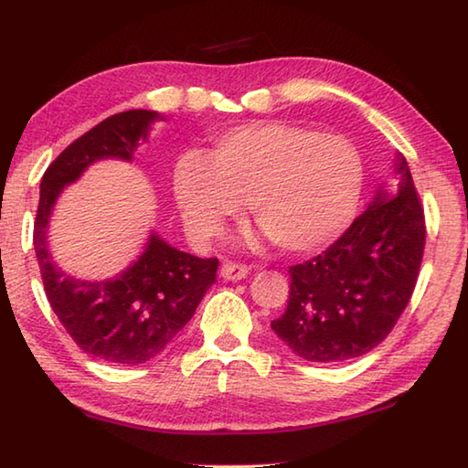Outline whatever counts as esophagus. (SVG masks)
I'll return each mask as SVG.
<instances>
[{"instance_id": "34e87169", "label": "esophagus", "mask_w": 468, "mask_h": 468, "mask_svg": "<svg viewBox=\"0 0 468 468\" xmlns=\"http://www.w3.org/2000/svg\"><path fill=\"white\" fill-rule=\"evenodd\" d=\"M251 268L248 264H241V262H227L223 266V271H220V274H223L225 281H241L245 279V276L250 274Z\"/></svg>"}]
</instances>
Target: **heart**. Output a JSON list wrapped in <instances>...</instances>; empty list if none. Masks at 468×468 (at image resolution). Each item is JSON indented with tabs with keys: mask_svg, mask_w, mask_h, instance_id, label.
<instances>
[{
	"mask_svg": "<svg viewBox=\"0 0 468 468\" xmlns=\"http://www.w3.org/2000/svg\"><path fill=\"white\" fill-rule=\"evenodd\" d=\"M363 158L343 136L282 122L250 123L215 140L208 156L187 153L173 171V194L189 231L208 241L243 215L279 248L305 253L338 239L357 215Z\"/></svg>",
	"mask_w": 468,
	"mask_h": 468,
	"instance_id": "b5f03b06",
	"label": "heart"
}]
</instances>
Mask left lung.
<instances>
[{
	"instance_id": "left-lung-1",
	"label": "left lung",
	"mask_w": 468,
	"mask_h": 468,
	"mask_svg": "<svg viewBox=\"0 0 468 468\" xmlns=\"http://www.w3.org/2000/svg\"><path fill=\"white\" fill-rule=\"evenodd\" d=\"M396 196L374 204L320 256L289 268L287 310L271 326L301 359L335 363L369 353L390 335L413 295L425 215L399 154Z\"/></svg>"
}]
</instances>
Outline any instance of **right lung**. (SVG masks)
Masks as SVG:
<instances>
[{
  "label": "right lung",
  "instance_id": "add662e5",
  "mask_svg": "<svg viewBox=\"0 0 468 468\" xmlns=\"http://www.w3.org/2000/svg\"><path fill=\"white\" fill-rule=\"evenodd\" d=\"M156 120H161L156 111H123L74 140L47 167L35 218V253L55 315L84 353L123 366L153 359L173 343L217 282L218 260L179 251L153 233L128 271L107 281H80L51 260L47 227L63 187L101 158L132 161Z\"/></svg>",
  "mask_w": 468,
  "mask_h": 468
}]
</instances>
